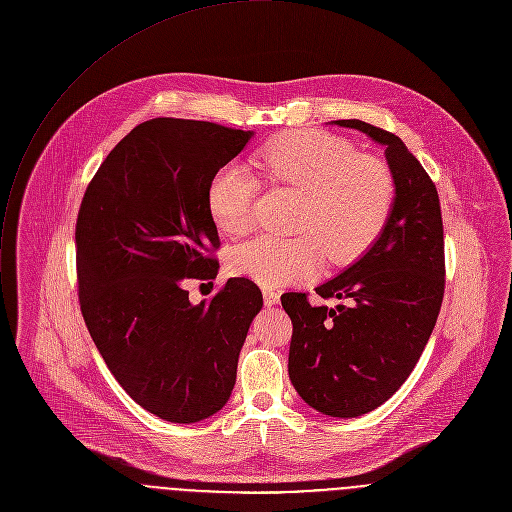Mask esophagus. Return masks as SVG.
Masks as SVG:
<instances>
[{"label":"esophagus","mask_w":512,"mask_h":512,"mask_svg":"<svg viewBox=\"0 0 512 512\" xmlns=\"http://www.w3.org/2000/svg\"><path fill=\"white\" fill-rule=\"evenodd\" d=\"M263 301H265L267 307H273V305L279 303V295L275 291H271V289H263Z\"/></svg>","instance_id":"1"}]
</instances>
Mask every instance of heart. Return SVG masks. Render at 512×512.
<instances>
[{
    "label": "heart",
    "instance_id": "heart-1",
    "mask_svg": "<svg viewBox=\"0 0 512 512\" xmlns=\"http://www.w3.org/2000/svg\"><path fill=\"white\" fill-rule=\"evenodd\" d=\"M255 165L275 183L299 189L295 237L259 235L237 245L229 269L263 287L315 275L327 255L337 263L357 259L383 231L395 201L391 169L323 131H293L267 143ZM257 177L239 163L223 165L207 189L215 225L231 235L247 231Z\"/></svg>",
    "mask_w": 512,
    "mask_h": 512
}]
</instances>
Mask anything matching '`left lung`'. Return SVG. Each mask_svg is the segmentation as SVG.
<instances>
[{
  "label": "left lung",
  "instance_id": "left-lung-1",
  "mask_svg": "<svg viewBox=\"0 0 512 512\" xmlns=\"http://www.w3.org/2000/svg\"><path fill=\"white\" fill-rule=\"evenodd\" d=\"M331 125L385 147L393 209L375 243L315 289L339 305H311L305 293H285L281 305L293 321L295 391L323 415L353 419L389 401L415 369L443 303L445 241L437 187L407 145L361 119Z\"/></svg>",
  "mask_w": 512,
  "mask_h": 512
}]
</instances>
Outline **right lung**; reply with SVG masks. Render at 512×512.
<instances>
[{
	"instance_id": "1",
	"label": "right lung",
	"mask_w": 512,
	"mask_h": 512,
	"mask_svg": "<svg viewBox=\"0 0 512 512\" xmlns=\"http://www.w3.org/2000/svg\"><path fill=\"white\" fill-rule=\"evenodd\" d=\"M255 133L157 117L125 135L91 179L75 225L79 305L125 393L169 423L203 421L229 401L259 287L233 277L193 305L185 279H215L207 205L213 175Z\"/></svg>"
}]
</instances>
